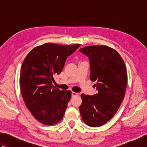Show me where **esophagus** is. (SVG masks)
<instances>
[{"instance_id":"obj_1","label":"esophagus","mask_w":147,"mask_h":147,"mask_svg":"<svg viewBox=\"0 0 147 147\" xmlns=\"http://www.w3.org/2000/svg\"><path fill=\"white\" fill-rule=\"evenodd\" d=\"M71 95H72V96H77V95H78V93H76V92H72L71 93Z\"/></svg>"}]
</instances>
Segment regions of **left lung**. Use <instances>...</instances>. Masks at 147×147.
I'll return each instance as SVG.
<instances>
[{"label": "left lung", "mask_w": 147, "mask_h": 147, "mask_svg": "<svg viewBox=\"0 0 147 147\" xmlns=\"http://www.w3.org/2000/svg\"><path fill=\"white\" fill-rule=\"evenodd\" d=\"M80 52L88 57L90 78L97 93L82 94L80 112L83 121L91 127L104 125L114 116L125 95L127 72L119 54L105 45L87 46Z\"/></svg>", "instance_id": "left-lung-1"}]
</instances>
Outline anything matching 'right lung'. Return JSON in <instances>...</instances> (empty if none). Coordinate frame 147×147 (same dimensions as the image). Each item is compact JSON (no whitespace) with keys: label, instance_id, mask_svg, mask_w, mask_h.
<instances>
[{"label":"right lung","instance_id":"add662e5","mask_svg":"<svg viewBox=\"0 0 147 147\" xmlns=\"http://www.w3.org/2000/svg\"><path fill=\"white\" fill-rule=\"evenodd\" d=\"M80 46L47 43L33 49L24 59L20 76L21 94L28 109L43 124H55L64 116L71 92L56 88L53 76L61 73L66 59Z\"/></svg>","mask_w":147,"mask_h":147}]
</instances>
